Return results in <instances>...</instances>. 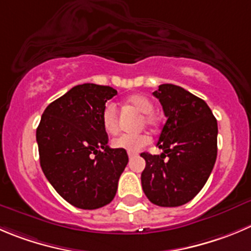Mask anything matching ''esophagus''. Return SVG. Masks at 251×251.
<instances>
[{"label": "esophagus", "mask_w": 251, "mask_h": 251, "mask_svg": "<svg viewBox=\"0 0 251 251\" xmlns=\"http://www.w3.org/2000/svg\"><path fill=\"white\" fill-rule=\"evenodd\" d=\"M138 154H135V152H128V156H129V159H133V157L137 156Z\"/></svg>", "instance_id": "esophagus-1"}]
</instances>
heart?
<instances>
[{"label":"heart","instance_id":"obj_1","mask_svg":"<svg viewBox=\"0 0 251 251\" xmlns=\"http://www.w3.org/2000/svg\"><path fill=\"white\" fill-rule=\"evenodd\" d=\"M127 103L137 109L139 113H143L140 123L148 127H156L159 118L154 113V104L144 95H133L128 97ZM101 121L103 129L108 134H116L118 132V116L117 108L113 103H107L102 109ZM149 144V137L145 133L138 134H121L112 140V145L117 149L126 150L128 152H138L144 147Z\"/></svg>","mask_w":251,"mask_h":251}]
</instances>
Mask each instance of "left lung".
<instances>
[{"label": "left lung", "mask_w": 251, "mask_h": 251, "mask_svg": "<svg viewBox=\"0 0 251 251\" xmlns=\"http://www.w3.org/2000/svg\"><path fill=\"white\" fill-rule=\"evenodd\" d=\"M168 118L159 137L160 155L142 152V186L151 203L177 207L195 197L217 159L218 126L208 104L180 86L164 83L152 92Z\"/></svg>", "instance_id": "left-lung-1"}]
</instances>
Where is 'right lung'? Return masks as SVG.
Returning <instances> with one entry per match:
<instances>
[{"label":"right lung","instance_id":"add662e5","mask_svg":"<svg viewBox=\"0 0 251 251\" xmlns=\"http://www.w3.org/2000/svg\"><path fill=\"white\" fill-rule=\"evenodd\" d=\"M109 86L83 83L45 108L37 128L40 166L65 201L96 209L114 199L128 164L126 150L107 145L101 121L106 102L116 96Z\"/></svg>","mask_w":251,"mask_h":251}]
</instances>
